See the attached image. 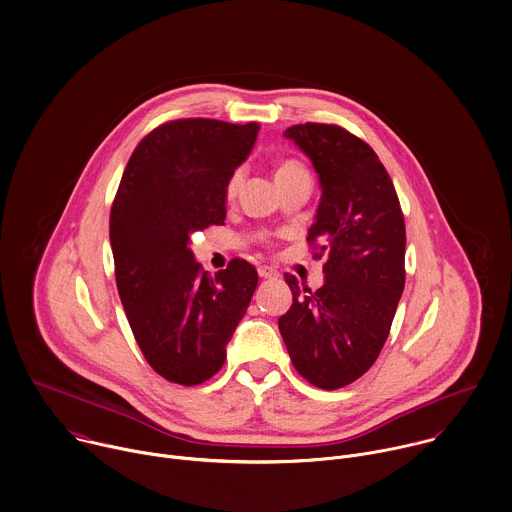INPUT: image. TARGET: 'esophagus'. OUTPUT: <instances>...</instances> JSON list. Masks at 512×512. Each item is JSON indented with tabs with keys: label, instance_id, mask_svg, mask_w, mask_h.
I'll return each instance as SVG.
<instances>
[{
	"label": "esophagus",
	"instance_id": "1",
	"mask_svg": "<svg viewBox=\"0 0 512 512\" xmlns=\"http://www.w3.org/2000/svg\"><path fill=\"white\" fill-rule=\"evenodd\" d=\"M258 276L260 278H278V272L274 268H270V266H260L258 268Z\"/></svg>",
	"mask_w": 512,
	"mask_h": 512
}]
</instances>
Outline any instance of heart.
Here are the masks:
<instances>
[{
	"mask_svg": "<svg viewBox=\"0 0 512 512\" xmlns=\"http://www.w3.org/2000/svg\"><path fill=\"white\" fill-rule=\"evenodd\" d=\"M298 170H304L298 162H292V160L282 162V164L278 166V170H276V180H278V178H284V176H288V174H292V172H298ZM240 182H242V170L232 172V176L228 178V184H226V194H228V196H234L236 190H238V186H240Z\"/></svg>",
	"mask_w": 512,
	"mask_h": 512,
	"instance_id": "obj_1",
	"label": "heart"
}]
</instances>
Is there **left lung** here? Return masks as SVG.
I'll list each match as a JSON object with an SVG mask.
<instances>
[{"label":"left lung","instance_id":"1","mask_svg":"<svg viewBox=\"0 0 512 512\" xmlns=\"http://www.w3.org/2000/svg\"><path fill=\"white\" fill-rule=\"evenodd\" d=\"M312 162L320 204L308 242L326 256L310 292L286 274L292 306L278 328L294 368L314 386L342 388L378 358L404 290L406 230L392 180L374 150L340 126L284 132Z\"/></svg>","mask_w":512,"mask_h":512}]
</instances>
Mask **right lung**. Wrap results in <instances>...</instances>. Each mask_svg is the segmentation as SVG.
Masks as SVG:
<instances>
[{"label": "right lung", "mask_w": 512, "mask_h": 512, "mask_svg": "<svg viewBox=\"0 0 512 512\" xmlns=\"http://www.w3.org/2000/svg\"><path fill=\"white\" fill-rule=\"evenodd\" d=\"M258 124L176 120L134 150L110 214L116 284L150 366L194 386L226 360L258 272L234 258L214 278L190 250L192 234L224 224L226 184L250 156Z\"/></svg>", "instance_id": "1"}]
</instances>
